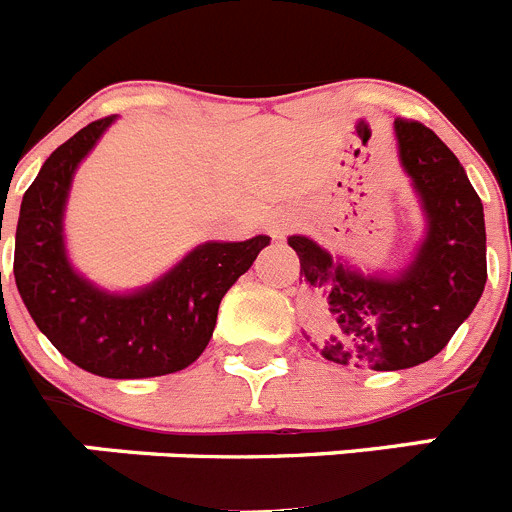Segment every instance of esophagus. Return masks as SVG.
<instances>
[{"label": "esophagus", "mask_w": 512, "mask_h": 512, "mask_svg": "<svg viewBox=\"0 0 512 512\" xmlns=\"http://www.w3.org/2000/svg\"><path fill=\"white\" fill-rule=\"evenodd\" d=\"M292 225H295V217L287 215V212H279V215H274L269 220V233L274 235V238H284Z\"/></svg>", "instance_id": "34e87169"}]
</instances>
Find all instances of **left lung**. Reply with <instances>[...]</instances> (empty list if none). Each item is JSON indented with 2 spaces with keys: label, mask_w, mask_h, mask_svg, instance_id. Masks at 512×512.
I'll return each mask as SVG.
<instances>
[{
  "label": "left lung",
  "mask_w": 512,
  "mask_h": 512,
  "mask_svg": "<svg viewBox=\"0 0 512 512\" xmlns=\"http://www.w3.org/2000/svg\"><path fill=\"white\" fill-rule=\"evenodd\" d=\"M395 135L425 215V238L397 277L361 274L305 235H289L312 346L333 364L374 372L433 359L487 282L485 212L459 158L423 122L395 120Z\"/></svg>",
  "instance_id": "left-lung-1"
}]
</instances>
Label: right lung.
<instances>
[{
  "label": "right lung",
  "mask_w": 512,
  "mask_h": 512,
  "mask_svg": "<svg viewBox=\"0 0 512 512\" xmlns=\"http://www.w3.org/2000/svg\"><path fill=\"white\" fill-rule=\"evenodd\" d=\"M112 122L115 115L81 128L48 156L27 187L15 233V282L40 333L84 372L107 379L161 377L200 359L220 300L271 238L207 241L164 277L125 295L81 277L66 256L63 212L76 169Z\"/></svg>",
  "instance_id": "right-lung-1"
}]
</instances>
